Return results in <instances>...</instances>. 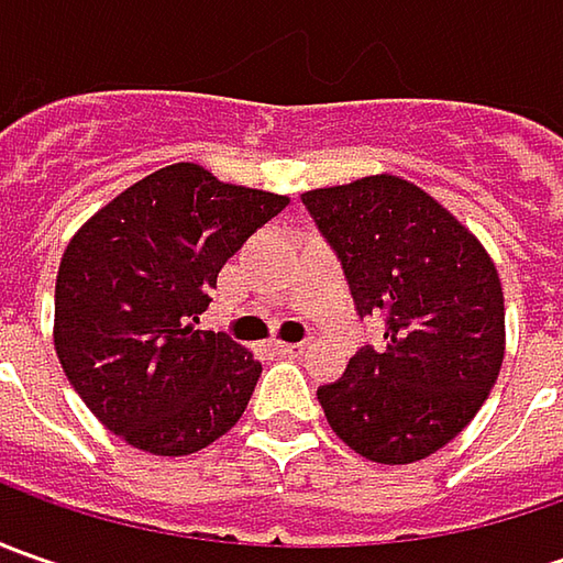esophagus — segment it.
<instances>
[{
    "label": "esophagus",
    "mask_w": 563,
    "mask_h": 563,
    "mask_svg": "<svg viewBox=\"0 0 563 563\" xmlns=\"http://www.w3.org/2000/svg\"><path fill=\"white\" fill-rule=\"evenodd\" d=\"M272 351H275L278 357H300V354L307 351V344H303V341H297V344H288V341H275V344H272Z\"/></svg>",
    "instance_id": "34e87169"
}]
</instances>
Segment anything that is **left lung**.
<instances>
[{
  "label": "left lung",
  "instance_id": "1",
  "mask_svg": "<svg viewBox=\"0 0 563 563\" xmlns=\"http://www.w3.org/2000/svg\"><path fill=\"white\" fill-rule=\"evenodd\" d=\"M341 260L360 316H385L388 344L360 347L316 395L347 448L413 464L451 442L505 360V294L486 247L439 200L395 175L303 197Z\"/></svg>",
  "mask_w": 563,
  "mask_h": 563
}]
</instances>
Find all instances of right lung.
I'll list each match as a JSON object with an SVG mask.
<instances>
[{
	"instance_id": "1",
	"label": "right lung",
	"mask_w": 563,
	"mask_h": 563,
	"mask_svg": "<svg viewBox=\"0 0 563 563\" xmlns=\"http://www.w3.org/2000/svg\"><path fill=\"white\" fill-rule=\"evenodd\" d=\"M285 206L282 194L175 163L71 238L55 278V354L109 432L181 457L241 420L263 366L197 322L222 266Z\"/></svg>"
}]
</instances>
